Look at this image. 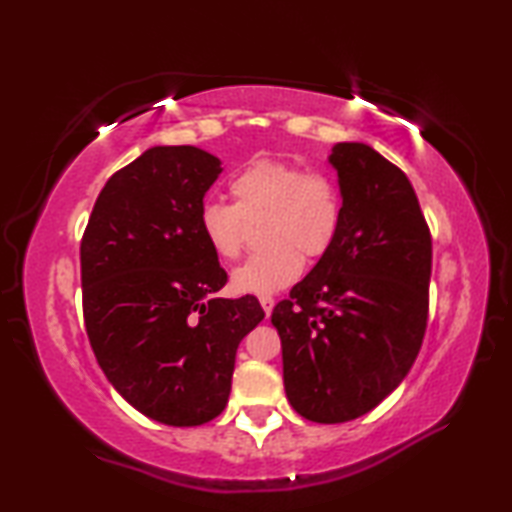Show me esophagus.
Masks as SVG:
<instances>
[{
    "label": "esophagus",
    "instance_id": "34e87169",
    "mask_svg": "<svg viewBox=\"0 0 512 512\" xmlns=\"http://www.w3.org/2000/svg\"><path fill=\"white\" fill-rule=\"evenodd\" d=\"M259 305H262L266 316H271V311H273V307H275V300H273L271 296H262V298H259Z\"/></svg>",
    "mask_w": 512,
    "mask_h": 512
}]
</instances>
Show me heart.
<instances>
[{"mask_svg": "<svg viewBox=\"0 0 512 512\" xmlns=\"http://www.w3.org/2000/svg\"><path fill=\"white\" fill-rule=\"evenodd\" d=\"M235 205L205 201L198 210V230L214 255L235 259L246 239V223L262 219L264 250L246 257L232 271L239 293L271 296L291 287L307 257L325 255L343 223L339 183L325 171H305L298 164L262 158L230 180Z\"/></svg>", "mask_w": 512, "mask_h": 512, "instance_id": "obj_1", "label": "heart"}]
</instances>
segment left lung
Here are the masks:
<instances>
[{"label": "left lung", "mask_w": 512, "mask_h": 512, "mask_svg": "<svg viewBox=\"0 0 512 512\" xmlns=\"http://www.w3.org/2000/svg\"><path fill=\"white\" fill-rule=\"evenodd\" d=\"M327 162L343 196L341 232L271 323L293 411L339 424L375 409L418 357L431 237L409 178L372 146L339 142Z\"/></svg>", "instance_id": "8db88e82"}]
</instances>
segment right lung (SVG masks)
<instances>
[{
  "label": "right lung",
  "mask_w": 512,
  "mask_h": 512,
  "mask_svg": "<svg viewBox=\"0 0 512 512\" xmlns=\"http://www.w3.org/2000/svg\"><path fill=\"white\" fill-rule=\"evenodd\" d=\"M221 160L151 146L110 176L81 241L83 316L103 375L146 418L214 420L237 348L264 318L255 296L216 298L228 275L198 230Z\"/></svg>",
  "instance_id": "right-lung-1"
}]
</instances>
